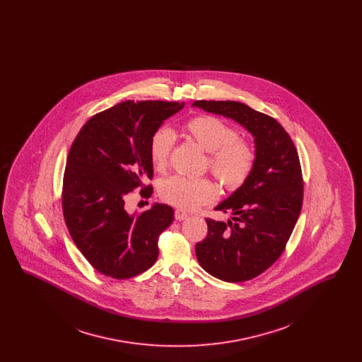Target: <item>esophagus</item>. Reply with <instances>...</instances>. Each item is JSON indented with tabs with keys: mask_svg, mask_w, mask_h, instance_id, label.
<instances>
[{
	"mask_svg": "<svg viewBox=\"0 0 362 362\" xmlns=\"http://www.w3.org/2000/svg\"><path fill=\"white\" fill-rule=\"evenodd\" d=\"M187 217H189V214L185 213L183 210H175V218H176L177 221H183V220H186Z\"/></svg>",
	"mask_w": 362,
	"mask_h": 362,
	"instance_id": "obj_1",
	"label": "esophagus"
}]
</instances>
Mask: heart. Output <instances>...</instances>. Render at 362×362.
<instances>
[{
	"label": "heart",
	"instance_id": "heart-1",
	"mask_svg": "<svg viewBox=\"0 0 362 362\" xmlns=\"http://www.w3.org/2000/svg\"><path fill=\"white\" fill-rule=\"evenodd\" d=\"M186 130L204 151L209 153V168L225 189L241 187L255 165L254 146L239 138L236 129L211 115H201L186 124ZM175 136L168 127H160L149 141L151 163L157 171H164L173 149ZM161 199L183 210H194L213 202L217 197L216 185L206 177L189 179L173 175L160 183Z\"/></svg>",
	"mask_w": 362,
	"mask_h": 362
}]
</instances>
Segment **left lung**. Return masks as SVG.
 <instances>
[{
	"label": "left lung",
	"mask_w": 362,
	"mask_h": 362,
	"mask_svg": "<svg viewBox=\"0 0 362 362\" xmlns=\"http://www.w3.org/2000/svg\"><path fill=\"white\" fill-rule=\"evenodd\" d=\"M192 107L223 115L254 137L255 165L245 183L216 210L228 224L206 218V239L195 245L202 269L226 282L252 279L285 250L303 205V175L292 138L278 122L239 102L197 100Z\"/></svg>",
	"instance_id": "obj_1"
}]
</instances>
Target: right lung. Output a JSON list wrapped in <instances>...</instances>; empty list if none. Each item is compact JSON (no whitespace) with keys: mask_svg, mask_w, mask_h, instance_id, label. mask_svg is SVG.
Instances as JSON below:
<instances>
[{"mask_svg":"<svg viewBox=\"0 0 362 362\" xmlns=\"http://www.w3.org/2000/svg\"><path fill=\"white\" fill-rule=\"evenodd\" d=\"M177 102H122L93 115L71 144L64 173L62 210L70 236L93 269L124 279L155 264L160 233L173 221V209L155 204L129 214L133 189L151 197L149 141L163 122L179 112Z\"/></svg>","mask_w":362,"mask_h":362,"instance_id":"1","label":"right lung"}]
</instances>
